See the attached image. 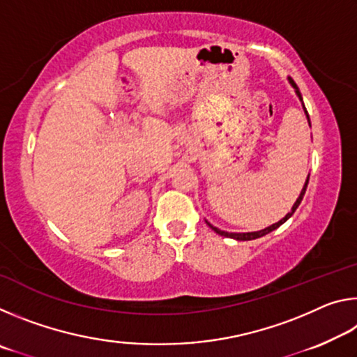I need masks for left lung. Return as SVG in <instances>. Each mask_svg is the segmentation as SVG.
<instances>
[{
    "instance_id": "left-lung-1",
    "label": "left lung",
    "mask_w": 357,
    "mask_h": 357,
    "mask_svg": "<svg viewBox=\"0 0 357 357\" xmlns=\"http://www.w3.org/2000/svg\"><path fill=\"white\" fill-rule=\"evenodd\" d=\"M288 80H289V83H291V86L294 88L296 94H298L299 100L302 102V96H301V93H299V88H298V84L294 83L293 78H289V77H288ZM302 107H304V102H302ZM304 112H305V114H307L305 107H304ZM307 119H309V124H310V118H309V114H307ZM307 184H309V176H307L305 184H304V187H302V190H301V195L298 197V200H296V203L293 204L291 211H289V213H288L285 217H283L282 220H279V222H277V223H274V225H271V227H268V228H264V229H259V231H252V233H228V231H222V229H219V228L213 227V225H211L209 222H206V223H208V225H209V228H213L217 234H220V236H225V238H233V239H236V241H252V239L261 238V236H264V234H268V233H271V231H274L275 228H279V227L282 225V223H285V222L289 219V217H291V215L294 214V211L298 209V206H299L301 202H302V198H304V193H305V189H307Z\"/></svg>"
}]
</instances>
